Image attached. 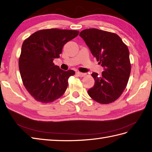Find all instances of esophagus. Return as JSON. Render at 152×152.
Listing matches in <instances>:
<instances>
[{
	"label": "esophagus",
	"mask_w": 152,
	"mask_h": 152,
	"mask_svg": "<svg viewBox=\"0 0 152 152\" xmlns=\"http://www.w3.org/2000/svg\"><path fill=\"white\" fill-rule=\"evenodd\" d=\"M76 74H77V75H78V76H79V77H84V76H85V75H86V74H85V73H81V72H77L76 73Z\"/></svg>",
	"instance_id": "esophagus-1"
}]
</instances>
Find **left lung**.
<instances>
[{
    "mask_svg": "<svg viewBox=\"0 0 152 152\" xmlns=\"http://www.w3.org/2000/svg\"><path fill=\"white\" fill-rule=\"evenodd\" d=\"M91 54L104 68L101 75L93 73L94 86L88 94L101 104H109L119 98L126 87L131 72L127 46L115 33L96 28L86 29L79 34Z\"/></svg>",
    "mask_w": 152,
    "mask_h": 152,
    "instance_id": "obj_1",
    "label": "left lung"
}]
</instances>
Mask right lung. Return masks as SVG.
Listing matches in <instances>:
<instances>
[{
	"instance_id": "right-lung-1",
	"label": "right lung",
	"mask_w": 152,
	"mask_h": 152,
	"mask_svg": "<svg viewBox=\"0 0 152 152\" xmlns=\"http://www.w3.org/2000/svg\"><path fill=\"white\" fill-rule=\"evenodd\" d=\"M76 30L48 29L33 33L22 46L18 67L26 90L37 101L53 102L64 94L73 70L64 71L53 62L66 43L78 35Z\"/></svg>"
}]
</instances>
